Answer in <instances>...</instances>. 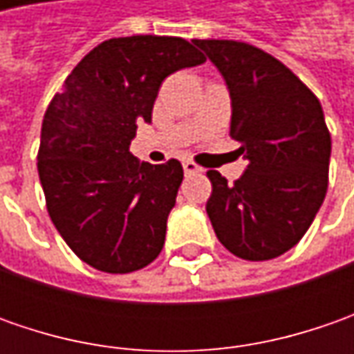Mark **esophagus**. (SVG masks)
I'll list each match as a JSON object with an SVG mask.
<instances>
[{
	"mask_svg": "<svg viewBox=\"0 0 354 354\" xmlns=\"http://www.w3.org/2000/svg\"><path fill=\"white\" fill-rule=\"evenodd\" d=\"M183 171L185 175H193V173H198L201 167H198L197 163H193V161H183Z\"/></svg>",
	"mask_w": 354,
	"mask_h": 354,
	"instance_id": "obj_1",
	"label": "esophagus"
}]
</instances>
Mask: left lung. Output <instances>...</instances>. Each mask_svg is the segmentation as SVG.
I'll return each mask as SVG.
<instances>
[{
    "mask_svg": "<svg viewBox=\"0 0 354 354\" xmlns=\"http://www.w3.org/2000/svg\"><path fill=\"white\" fill-rule=\"evenodd\" d=\"M230 94V136L248 165L234 185L207 171V214L216 238L238 258L262 262L293 248L323 205L331 136L317 96L260 48L197 39Z\"/></svg>",
    "mask_w": 354,
    "mask_h": 354,
    "instance_id": "obj_1",
    "label": "left lung"
}]
</instances>
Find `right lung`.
I'll use <instances>...</instances> for the list:
<instances>
[{
	"mask_svg": "<svg viewBox=\"0 0 354 354\" xmlns=\"http://www.w3.org/2000/svg\"><path fill=\"white\" fill-rule=\"evenodd\" d=\"M207 61L181 37L104 41L78 62L48 104L39 147L47 211L76 256L108 274L151 264L183 181L177 159L129 153L138 122H151L161 82Z\"/></svg>",
	"mask_w": 354,
	"mask_h": 354,
	"instance_id": "1",
	"label": "right lung"
}]
</instances>
